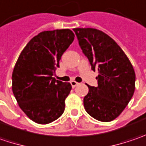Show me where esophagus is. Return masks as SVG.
Segmentation results:
<instances>
[{
	"instance_id": "obj_1",
	"label": "esophagus",
	"mask_w": 146,
	"mask_h": 146,
	"mask_svg": "<svg viewBox=\"0 0 146 146\" xmlns=\"http://www.w3.org/2000/svg\"><path fill=\"white\" fill-rule=\"evenodd\" d=\"M70 83H71V85H72V86H73V87H75L76 86H78V84H79L78 82H75V81H72Z\"/></svg>"
}]
</instances>
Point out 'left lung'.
<instances>
[{"mask_svg":"<svg viewBox=\"0 0 146 146\" xmlns=\"http://www.w3.org/2000/svg\"><path fill=\"white\" fill-rule=\"evenodd\" d=\"M73 31L92 69L99 73L98 86H88L84 108L95 119L110 122L120 115L134 94V68L121 47L104 32L91 28Z\"/></svg>","mask_w":146,"mask_h":146,"instance_id":"1","label":"left lung"}]
</instances>
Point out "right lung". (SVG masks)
<instances>
[{
    "instance_id": "add662e5",
    "label": "right lung",
    "mask_w": 146,
    "mask_h": 146,
    "mask_svg": "<svg viewBox=\"0 0 146 146\" xmlns=\"http://www.w3.org/2000/svg\"><path fill=\"white\" fill-rule=\"evenodd\" d=\"M73 40L70 29L41 32L30 40L16 62L12 91L20 109L36 123H50L64 111L72 86L52 76Z\"/></svg>"
}]
</instances>
